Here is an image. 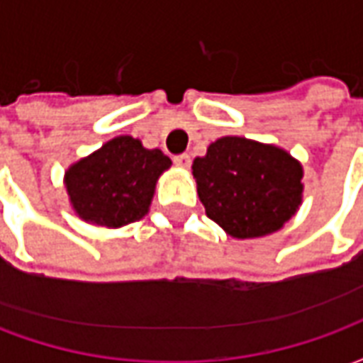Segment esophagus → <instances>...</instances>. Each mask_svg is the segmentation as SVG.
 <instances>
[{
    "label": "esophagus",
    "mask_w": 363,
    "mask_h": 363,
    "mask_svg": "<svg viewBox=\"0 0 363 363\" xmlns=\"http://www.w3.org/2000/svg\"><path fill=\"white\" fill-rule=\"evenodd\" d=\"M173 161H174V165L182 167V169H189V167H190V155H189V153H181V155H174Z\"/></svg>",
    "instance_id": "34e87169"
}]
</instances>
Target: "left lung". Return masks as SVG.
Returning a JSON list of instances; mask_svg holds the SVG:
<instances>
[{"label":"left lung","instance_id":"1","mask_svg":"<svg viewBox=\"0 0 363 363\" xmlns=\"http://www.w3.org/2000/svg\"><path fill=\"white\" fill-rule=\"evenodd\" d=\"M206 216L237 239L284 228L303 194L299 161L270 143L225 135L192 163Z\"/></svg>","mask_w":363,"mask_h":363}]
</instances>
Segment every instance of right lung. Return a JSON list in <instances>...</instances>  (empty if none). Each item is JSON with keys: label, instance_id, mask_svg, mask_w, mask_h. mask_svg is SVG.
Segmentation results:
<instances>
[{"label": "right lung", "instance_id": "1", "mask_svg": "<svg viewBox=\"0 0 363 363\" xmlns=\"http://www.w3.org/2000/svg\"><path fill=\"white\" fill-rule=\"evenodd\" d=\"M169 167L171 159L161 150H145L132 135H118L69 167L64 182L83 221L122 228L147 213L155 182Z\"/></svg>", "mask_w": 363, "mask_h": 363}]
</instances>
